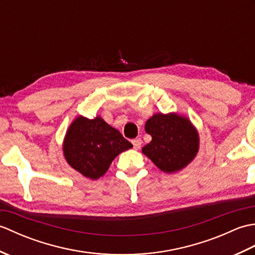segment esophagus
<instances>
[{
	"label": "esophagus",
	"instance_id": "34e87169",
	"mask_svg": "<svg viewBox=\"0 0 255 255\" xmlns=\"http://www.w3.org/2000/svg\"><path fill=\"white\" fill-rule=\"evenodd\" d=\"M132 144H133V148L138 150V149H140V147H141V144H142V140L140 139V138L133 139V140H132Z\"/></svg>",
	"mask_w": 255,
	"mask_h": 255
}]
</instances>
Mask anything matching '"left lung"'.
<instances>
[{"instance_id": "1", "label": "left lung", "mask_w": 255, "mask_h": 255, "mask_svg": "<svg viewBox=\"0 0 255 255\" xmlns=\"http://www.w3.org/2000/svg\"><path fill=\"white\" fill-rule=\"evenodd\" d=\"M144 129L152 140L142 153L164 173L183 170L198 153L199 134L186 116L156 113L145 122Z\"/></svg>"}]
</instances>
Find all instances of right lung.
<instances>
[{"instance_id":"1","label":"right lung","mask_w":255,"mask_h":255,"mask_svg":"<svg viewBox=\"0 0 255 255\" xmlns=\"http://www.w3.org/2000/svg\"><path fill=\"white\" fill-rule=\"evenodd\" d=\"M130 148L132 144L101 116H78L69 126L62 144L68 164L90 180L104 175L113 160Z\"/></svg>"}]
</instances>
